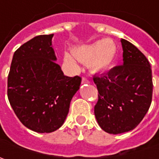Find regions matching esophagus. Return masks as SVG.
Returning <instances> with one entry per match:
<instances>
[{"mask_svg":"<svg viewBox=\"0 0 159 159\" xmlns=\"http://www.w3.org/2000/svg\"><path fill=\"white\" fill-rule=\"evenodd\" d=\"M81 83L82 84H89V80L86 78V77H83L82 80H81Z\"/></svg>","mask_w":159,"mask_h":159,"instance_id":"1","label":"esophagus"}]
</instances>
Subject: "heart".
<instances>
[{
    "label": "heart",
    "mask_w": 159,
    "mask_h": 159,
    "mask_svg": "<svg viewBox=\"0 0 159 159\" xmlns=\"http://www.w3.org/2000/svg\"><path fill=\"white\" fill-rule=\"evenodd\" d=\"M117 56V46L111 39L96 40L93 43L79 47L73 52H65L64 60L66 64L75 66L77 58L88 64L95 72H102L109 69Z\"/></svg>",
    "instance_id": "b5f03b06"
}]
</instances>
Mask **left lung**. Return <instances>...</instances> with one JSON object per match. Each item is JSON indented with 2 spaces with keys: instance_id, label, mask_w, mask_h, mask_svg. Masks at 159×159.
<instances>
[{
  "instance_id": "obj_1",
  "label": "left lung",
  "mask_w": 159,
  "mask_h": 159,
  "mask_svg": "<svg viewBox=\"0 0 159 159\" xmlns=\"http://www.w3.org/2000/svg\"><path fill=\"white\" fill-rule=\"evenodd\" d=\"M123 64L95 75L98 90L95 116L103 131L112 134L135 128L151 103L153 83L148 59L134 45L121 39Z\"/></svg>"
}]
</instances>
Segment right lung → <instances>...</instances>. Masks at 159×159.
<instances>
[{
    "label": "right lung",
    "instance_id": "add662e5",
    "mask_svg": "<svg viewBox=\"0 0 159 159\" xmlns=\"http://www.w3.org/2000/svg\"><path fill=\"white\" fill-rule=\"evenodd\" d=\"M54 34L39 35L18 48L8 76V98L21 123L37 133L64 124L81 78L64 75L52 48Z\"/></svg>",
    "mask_w": 159,
    "mask_h": 159
}]
</instances>
